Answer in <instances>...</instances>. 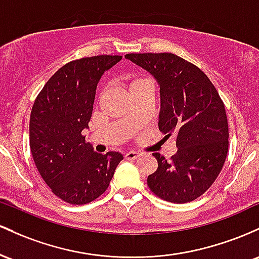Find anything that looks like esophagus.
<instances>
[{
    "instance_id": "esophagus-1",
    "label": "esophagus",
    "mask_w": 259,
    "mask_h": 259,
    "mask_svg": "<svg viewBox=\"0 0 259 259\" xmlns=\"http://www.w3.org/2000/svg\"><path fill=\"white\" fill-rule=\"evenodd\" d=\"M138 156H139V153L135 152V150H130V152L124 154V159H126V160H136Z\"/></svg>"
}]
</instances>
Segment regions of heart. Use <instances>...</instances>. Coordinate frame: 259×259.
Instances as JSON below:
<instances>
[{
  "label": "heart",
  "mask_w": 259,
  "mask_h": 259,
  "mask_svg": "<svg viewBox=\"0 0 259 259\" xmlns=\"http://www.w3.org/2000/svg\"><path fill=\"white\" fill-rule=\"evenodd\" d=\"M136 82H138V80H135V82H133V83H132V84H135V83H136ZM132 84H131V85H132Z\"/></svg>",
  "instance_id": "b5f03b06"
}]
</instances>
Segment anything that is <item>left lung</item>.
<instances>
[{
    "mask_svg": "<svg viewBox=\"0 0 259 259\" xmlns=\"http://www.w3.org/2000/svg\"><path fill=\"white\" fill-rule=\"evenodd\" d=\"M160 87L159 130L176 135L177 152L148 176L150 191L171 203H187L213 185L225 162L229 128L215 87L197 66L174 54H127Z\"/></svg>",
    "mask_w": 259,
    "mask_h": 259,
    "instance_id": "8db88e82",
    "label": "left lung"
}]
</instances>
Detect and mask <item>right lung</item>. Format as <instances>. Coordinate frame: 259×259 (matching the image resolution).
I'll use <instances>...</instances> for the list:
<instances>
[{
    "mask_svg": "<svg viewBox=\"0 0 259 259\" xmlns=\"http://www.w3.org/2000/svg\"><path fill=\"white\" fill-rule=\"evenodd\" d=\"M121 59L101 55L62 66L31 109L29 142L34 162L52 192L69 204H87L101 196L123 159L117 152H94L83 136L99 80Z\"/></svg>",
    "mask_w": 259,
    "mask_h": 259,
    "instance_id": "obj_1",
    "label": "right lung"
}]
</instances>
